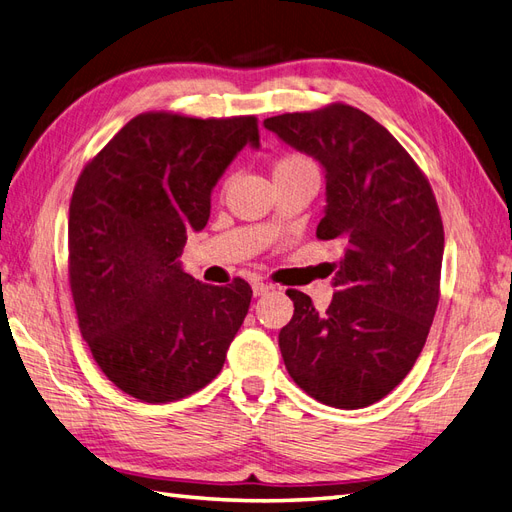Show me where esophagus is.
I'll use <instances>...</instances> for the list:
<instances>
[{
	"label": "esophagus",
	"mask_w": 512,
	"mask_h": 512,
	"mask_svg": "<svg viewBox=\"0 0 512 512\" xmlns=\"http://www.w3.org/2000/svg\"><path fill=\"white\" fill-rule=\"evenodd\" d=\"M252 290H254V297H262V294H267L271 290V286L262 284V282H254L252 284Z\"/></svg>",
	"instance_id": "esophagus-1"
}]
</instances>
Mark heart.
<instances>
[{"instance_id":"obj_1","label":"heart","mask_w":512,"mask_h":512,"mask_svg":"<svg viewBox=\"0 0 512 512\" xmlns=\"http://www.w3.org/2000/svg\"><path fill=\"white\" fill-rule=\"evenodd\" d=\"M305 168H312L316 170V166L312 164V160L301 156V153H288V156L280 158L273 166V175H280V173H292V170H305Z\"/></svg>"}]
</instances>
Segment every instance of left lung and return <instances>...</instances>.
Here are the masks:
<instances>
[{
    "label": "left lung",
    "instance_id": "obj_1",
    "mask_svg": "<svg viewBox=\"0 0 512 512\" xmlns=\"http://www.w3.org/2000/svg\"><path fill=\"white\" fill-rule=\"evenodd\" d=\"M265 128L322 164L327 207L316 237L344 245L327 312L286 292L294 314L280 331L284 365L322 404L371 406L408 376L436 316L444 254L436 196L397 138L354 106L284 113Z\"/></svg>",
    "mask_w": 512,
    "mask_h": 512
}]
</instances>
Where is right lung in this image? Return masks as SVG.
I'll list each match as a JSON object with an SVG mask.
<instances>
[{
	"label": "right lung",
	"instance_id": "obj_1",
	"mask_svg": "<svg viewBox=\"0 0 512 512\" xmlns=\"http://www.w3.org/2000/svg\"><path fill=\"white\" fill-rule=\"evenodd\" d=\"M254 115L141 113L74 185L68 275L81 335L117 389L147 404L188 397L220 374L252 288L194 280L177 260L203 230L211 190L250 143Z\"/></svg>",
	"mask_w": 512,
	"mask_h": 512
}]
</instances>
